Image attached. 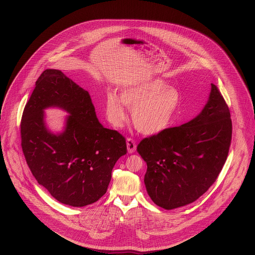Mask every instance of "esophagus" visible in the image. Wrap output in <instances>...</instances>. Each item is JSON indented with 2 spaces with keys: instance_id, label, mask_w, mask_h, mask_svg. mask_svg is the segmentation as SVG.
<instances>
[{
  "instance_id": "esophagus-1",
  "label": "esophagus",
  "mask_w": 255,
  "mask_h": 255,
  "mask_svg": "<svg viewBox=\"0 0 255 255\" xmlns=\"http://www.w3.org/2000/svg\"><path fill=\"white\" fill-rule=\"evenodd\" d=\"M126 144H127V150L129 153H133L136 150V143L135 140L131 139V138H127L126 140Z\"/></svg>"
}]
</instances>
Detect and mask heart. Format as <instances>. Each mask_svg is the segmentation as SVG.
Instances as JSON below:
<instances>
[{"label": "heart", "mask_w": 255, "mask_h": 255, "mask_svg": "<svg viewBox=\"0 0 255 255\" xmlns=\"http://www.w3.org/2000/svg\"><path fill=\"white\" fill-rule=\"evenodd\" d=\"M179 106V93L158 79L127 86L118 95L109 93L106 114L114 127L127 119L126 107L132 112L135 128L142 134L154 135L168 128Z\"/></svg>", "instance_id": "obj_1"}]
</instances>
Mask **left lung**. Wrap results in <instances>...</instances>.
Returning a JSON list of instances; mask_svg holds the SVG:
<instances>
[{
    "label": "left lung",
    "instance_id": "obj_1",
    "mask_svg": "<svg viewBox=\"0 0 255 255\" xmlns=\"http://www.w3.org/2000/svg\"><path fill=\"white\" fill-rule=\"evenodd\" d=\"M231 136L228 106L211 84L208 101L198 116L138 144L137 152L147 164L144 184L151 200L166 210L198 200L222 170Z\"/></svg>",
    "mask_w": 255,
    "mask_h": 255
}]
</instances>
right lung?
<instances>
[{
    "label": "right lung",
    "instance_id": "obj_1",
    "mask_svg": "<svg viewBox=\"0 0 255 255\" xmlns=\"http://www.w3.org/2000/svg\"><path fill=\"white\" fill-rule=\"evenodd\" d=\"M48 107L69 114L59 132L47 127L44 110ZM21 145L38 184L71 207L88 206L102 198L115 163L127 152L125 138L99 122L88 91L51 68L38 78L25 106Z\"/></svg>",
    "mask_w": 255,
    "mask_h": 255
}]
</instances>
